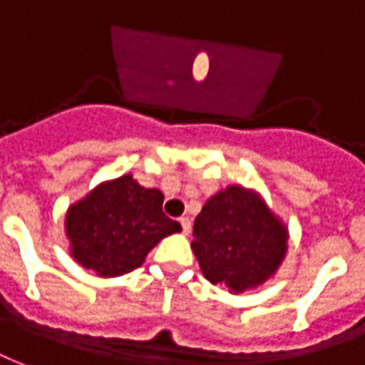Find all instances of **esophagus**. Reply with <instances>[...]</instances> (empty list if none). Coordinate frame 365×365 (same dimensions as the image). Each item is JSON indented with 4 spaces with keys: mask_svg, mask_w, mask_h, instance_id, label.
<instances>
[{
    "mask_svg": "<svg viewBox=\"0 0 365 365\" xmlns=\"http://www.w3.org/2000/svg\"><path fill=\"white\" fill-rule=\"evenodd\" d=\"M179 223H180V227H182V233L188 235V233H190V220H188V217H180Z\"/></svg>",
    "mask_w": 365,
    "mask_h": 365,
    "instance_id": "34e87169",
    "label": "esophagus"
}]
</instances>
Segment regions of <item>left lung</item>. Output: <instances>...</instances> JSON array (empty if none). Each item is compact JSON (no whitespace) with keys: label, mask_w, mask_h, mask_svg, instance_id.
Instances as JSON below:
<instances>
[{"label":"left lung","mask_w":365,"mask_h":365,"mask_svg":"<svg viewBox=\"0 0 365 365\" xmlns=\"http://www.w3.org/2000/svg\"><path fill=\"white\" fill-rule=\"evenodd\" d=\"M192 235L204 278L231 294L259 288L272 278L288 251V227L259 192L237 185L204 204Z\"/></svg>","instance_id":"1"}]
</instances>
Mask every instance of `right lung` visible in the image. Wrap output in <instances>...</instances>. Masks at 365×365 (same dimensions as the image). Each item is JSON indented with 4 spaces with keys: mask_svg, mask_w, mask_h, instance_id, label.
Listing matches in <instances>:
<instances>
[{
    "mask_svg": "<svg viewBox=\"0 0 365 365\" xmlns=\"http://www.w3.org/2000/svg\"><path fill=\"white\" fill-rule=\"evenodd\" d=\"M180 223L163 214V194L124 175L106 180L66 214L71 257L103 278L140 268L148 252Z\"/></svg>",
    "mask_w": 365,
    "mask_h": 365,
    "instance_id": "obj_1",
    "label": "right lung"
}]
</instances>
